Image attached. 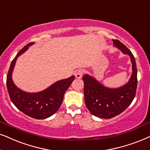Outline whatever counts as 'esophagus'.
<instances>
[{
    "label": "esophagus",
    "mask_w": 150,
    "mask_h": 150,
    "mask_svg": "<svg viewBox=\"0 0 150 150\" xmlns=\"http://www.w3.org/2000/svg\"><path fill=\"white\" fill-rule=\"evenodd\" d=\"M84 73H85L84 69H80L76 71V72L75 73V76H76V79H81Z\"/></svg>",
    "instance_id": "esophagus-1"
}]
</instances>
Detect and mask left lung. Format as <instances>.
I'll use <instances>...</instances> for the list:
<instances>
[{
    "mask_svg": "<svg viewBox=\"0 0 150 150\" xmlns=\"http://www.w3.org/2000/svg\"><path fill=\"white\" fill-rule=\"evenodd\" d=\"M114 46L130 56L132 63V75L129 82L120 88L104 87L96 79L85 74L84 96L85 105L92 114L102 118H112L122 113L132 103L137 88V68L135 58L131 51L119 40L113 39Z\"/></svg>",
    "mask_w": 150,
    "mask_h": 150,
    "instance_id": "8db88e82",
    "label": "left lung"
}]
</instances>
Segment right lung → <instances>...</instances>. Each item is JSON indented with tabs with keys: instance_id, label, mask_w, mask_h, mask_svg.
Instances as JSON below:
<instances>
[{
	"instance_id": "add662e5",
	"label": "right lung",
	"mask_w": 150,
	"mask_h": 150,
	"mask_svg": "<svg viewBox=\"0 0 150 150\" xmlns=\"http://www.w3.org/2000/svg\"><path fill=\"white\" fill-rule=\"evenodd\" d=\"M34 44L30 42L20 50L11 61L7 76V87L11 102L18 109L30 117L36 119H45L57 112L63 100L64 94L74 80V76L57 81L47 89L38 93H27L18 89L11 79L16 61Z\"/></svg>"
}]
</instances>
